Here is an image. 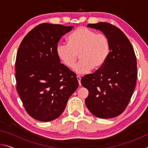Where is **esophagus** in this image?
<instances>
[{"label": "esophagus", "mask_w": 148, "mask_h": 148, "mask_svg": "<svg viewBox=\"0 0 148 148\" xmlns=\"http://www.w3.org/2000/svg\"><path fill=\"white\" fill-rule=\"evenodd\" d=\"M76 77H77V81H78L79 86H82V84H81V77H80L79 76H76Z\"/></svg>", "instance_id": "34e87169"}]
</instances>
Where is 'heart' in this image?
<instances>
[{"label":"heart","instance_id":"obj_1","mask_svg":"<svg viewBox=\"0 0 148 148\" xmlns=\"http://www.w3.org/2000/svg\"><path fill=\"white\" fill-rule=\"evenodd\" d=\"M68 41L69 44L57 45L56 54L68 68L73 67L79 54L81 61L74 69L77 74H87L93 68L100 69L106 63L110 53V40L106 34L79 27L69 35Z\"/></svg>","mask_w":148,"mask_h":148}]
</instances>
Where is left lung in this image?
Here are the masks:
<instances>
[{
	"mask_svg": "<svg viewBox=\"0 0 148 148\" xmlns=\"http://www.w3.org/2000/svg\"><path fill=\"white\" fill-rule=\"evenodd\" d=\"M108 37L110 53L106 63L81 79L89 91L86 105L99 118L116 117L124 112L136 86L137 62L133 47L121 30L106 22L88 24Z\"/></svg>",
	"mask_w": 148,
	"mask_h": 148,
	"instance_id": "obj_1",
	"label": "left lung"
}]
</instances>
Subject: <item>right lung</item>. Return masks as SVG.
<instances>
[{
  "mask_svg": "<svg viewBox=\"0 0 148 148\" xmlns=\"http://www.w3.org/2000/svg\"><path fill=\"white\" fill-rule=\"evenodd\" d=\"M73 26L42 23L22 40L17 53V91L32 118L50 121L63 112L70 97L78 87L76 74L56 54L61 36Z\"/></svg>",
  "mask_w": 148,
  "mask_h": 148,
  "instance_id": "add662e5",
  "label": "right lung"
}]
</instances>
